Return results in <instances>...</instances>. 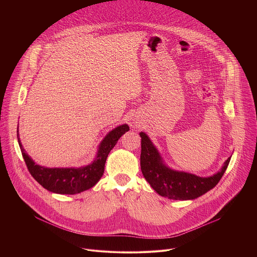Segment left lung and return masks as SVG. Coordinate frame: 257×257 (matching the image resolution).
<instances>
[{
    "instance_id": "1",
    "label": "left lung",
    "mask_w": 257,
    "mask_h": 257,
    "mask_svg": "<svg viewBox=\"0 0 257 257\" xmlns=\"http://www.w3.org/2000/svg\"><path fill=\"white\" fill-rule=\"evenodd\" d=\"M142 174L160 195L175 200L195 199L212 189L225 174L231 157L222 170L211 177H198L193 174L178 172L166 167L157 149L145 133L140 132Z\"/></svg>"
}]
</instances>
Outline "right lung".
I'll use <instances>...</instances> for the list:
<instances>
[{"label":"right lung","instance_id":"right-lung-1","mask_svg":"<svg viewBox=\"0 0 257 257\" xmlns=\"http://www.w3.org/2000/svg\"><path fill=\"white\" fill-rule=\"evenodd\" d=\"M129 131L124 124L109 132L101 141L97 156L92 164L81 168H45L36 165L25 153L20 142L18 130L17 138L22 157L31 176L47 190L58 194H76L93 187L101 178L107 155L113 150L119 138Z\"/></svg>","mask_w":257,"mask_h":257}]
</instances>
